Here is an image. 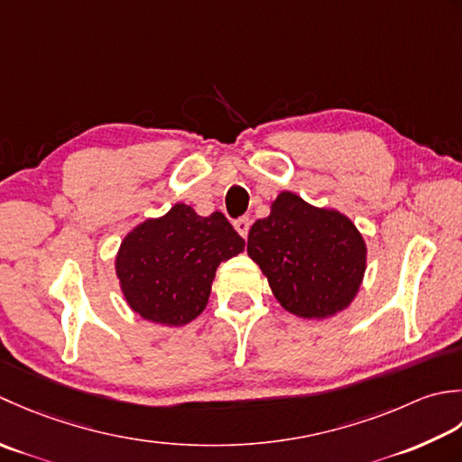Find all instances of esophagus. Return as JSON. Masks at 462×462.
Instances as JSON below:
<instances>
[{"label":"esophagus","mask_w":462,"mask_h":462,"mask_svg":"<svg viewBox=\"0 0 462 462\" xmlns=\"http://www.w3.org/2000/svg\"><path fill=\"white\" fill-rule=\"evenodd\" d=\"M235 225V229H237V233L241 235V237L245 239L249 235V227H251V221H249V217H239L237 221L233 223Z\"/></svg>","instance_id":"esophagus-1"}]
</instances>
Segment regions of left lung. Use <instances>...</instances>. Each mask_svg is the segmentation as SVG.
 <instances>
[{
	"instance_id": "left-lung-1",
	"label": "left lung",
	"mask_w": 462,
	"mask_h": 462,
	"mask_svg": "<svg viewBox=\"0 0 462 462\" xmlns=\"http://www.w3.org/2000/svg\"><path fill=\"white\" fill-rule=\"evenodd\" d=\"M247 253L279 303L303 319L349 307L366 261L361 233L345 215L317 209L289 191L273 201L269 217L253 223Z\"/></svg>"
}]
</instances>
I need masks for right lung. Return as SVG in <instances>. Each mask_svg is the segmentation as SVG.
Returning a JSON list of instances; mask_svg holds the SVG:
<instances>
[{
	"label": "right lung",
	"mask_w": 462,
	"mask_h": 462,
	"mask_svg": "<svg viewBox=\"0 0 462 462\" xmlns=\"http://www.w3.org/2000/svg\"><path fill=\"white\" fill-rule=\"evenodd\" d=\"M245 249L223 213L197 215L177 203L159 219H147L121 243L116 271L129 307L147 321L185 325L207 305L221 261Z\"/></svg>",
	"instance_id": "obj_1"
}]
</instances>
